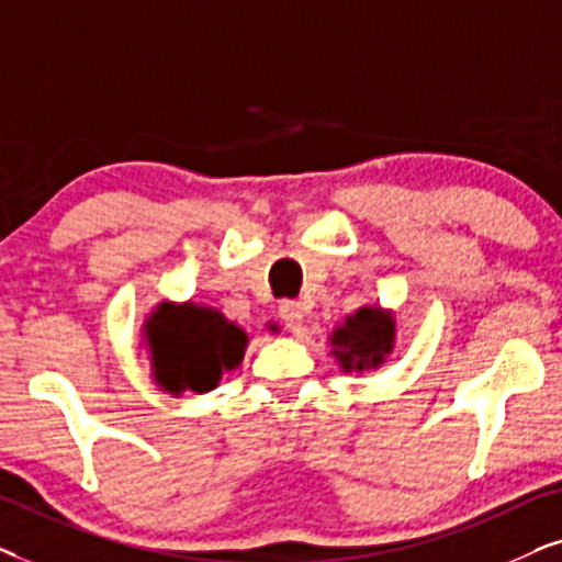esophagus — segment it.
<instances>
[{"label":"esophagus","mask_w":562,"mask_h":562,"mask_svg":"<svg viewBox=\"0 0 562 562\" xmlns=\"http://www.w3.org/2000/svg\"><path fill=\"white\" fill-rule=\"evenodd\" d=\"M280 318H282V324H285V326L290 328V331L297 334V331H301V328H303V318H305L303 305L295 303V301L282 303V305H280Z\"/></svg>","instance_id":"34e87169"}]
</instances>
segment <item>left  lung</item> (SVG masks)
Segmentation results:
<instances>
[{
  "instance_id": "1",
  "label": "left lung",
  "mask_w": 562,
  "mask_h": 562,
  "mask_svg": "<svg viewBox=\"0 0 562 562\" xmlns=\"http://www.w3.org/2000/svg\"><path fill=\"white\" fill-rule=\"evenodd\" d=\"M331 355L344 372H368L383 368L395 344L393 311L362 305L344 318L328 336Z\"/></svg>"
}]
</instances>
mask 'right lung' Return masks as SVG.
Wrapping results in <instances>:
<instances>
[{"mask_svg":"<svg viewBox=\"0 0 562 562\" xmlns=\"http://www.w3.org/2000/svg\"><path fill=\"white\" fill-rule=\"evenodd\" d=\"M144 339L156 385L171 395L211 393L223 372L244 362L249 336L221 311L198 303H159L148 313Z\"/></svg>","mask_w":562,"mask_h":562,"instance_id":"add662e5","label":"right lung"}]
</instances>
